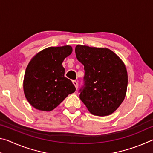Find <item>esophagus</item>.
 <instances>
[{
	"instance_id": "34e87169",
	"label": "esophagus",
	"mask_w": 153,
	"mask_h": 153,
	"mask_svg": "<svg viewBox=\"0 0 153 153\" xmlns=\"http://www.w3.org/2000/svg\"><path fill=\"white\" fill-rule=\"evenodd\" d=\"M73 84H74V86H75V87H76V88L77 90V88H78V83H77V82L76 81V80H74Z\"/></svg>"
}]
</instances>
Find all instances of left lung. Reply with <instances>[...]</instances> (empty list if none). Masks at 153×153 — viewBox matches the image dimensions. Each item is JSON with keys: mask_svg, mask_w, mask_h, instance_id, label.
<instances>
[{"mask_svg": "<svg viewBox=\"0 0 153 153\" xmlns=\"http://www.w3.org/2000/svg\"><path fill=\"white\" fill-rule=\"evenodd\" d=\"M75 51L85 71L80 99L93 115H111L126 94L128 73L123 62L106 48L77 45Z\"/></svg>", "mask_w": 153, "mask_h": 153, "instance_id": "8db88e82", "label": "left lung"}]
</instances>
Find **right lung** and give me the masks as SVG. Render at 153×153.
I'll return each mask as SVG.
<instances>
[{
  "instance_id": "obj_1",
  "label": "right lung",
  "mask_w": 153,
  "mask_h": 153,
  "mask_svg": "<svg viewBox=\"0 0 153 153\" xmlns=\"http://www.w3.org/2000/svg\"><path fill=\"white\" fill-rule=\"evenodd\" d=\"M72 53L70 46L48 47L32 59L24 79L25 98L36 109L51 111L69 94L76 91L73 83L65 77L62 63Z\"/></svg>"
}]
</instances>
